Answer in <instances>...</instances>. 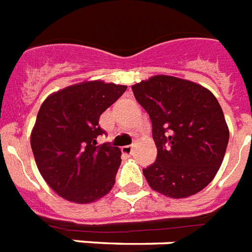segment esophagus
<instances>
[{
    "instance_id": "34e87169",
    "label": "esophagus",
    "mask_w": 252,
    "mask_h": 252,
    "mask_svg": "<svg viewBox=\"0 0 252 252\" xmlns=\"http://www.w3.org/2000/svg\"><path fill=\"white\" fill-rule=\"evenodd\" d=\"M121 152L124 153V155L131 156V155H132V152H134V148H132L131 145H127V147H122Z\"/></svg>"
}]
</instances>
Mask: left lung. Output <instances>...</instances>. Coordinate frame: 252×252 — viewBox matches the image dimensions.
Instances as JSON below:
<instances>
[{"label":"left lung","mask_w":252,"mask_h":252,"mask_svg":"<svg viewBox=\"0 0 252 252\" xmlns=\"http://www.w3.org/2000/svg\"><path fill=\"white\" fill-rule=\"evenodd\" d=\"M148 112L157 159L143 170L155 192L187 198L201 192L223 163L229 128L219 101L193 81L157 74L131 86Z\"/></svg>","instance_id":"8db88e82"}]
</instances>
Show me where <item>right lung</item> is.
<instances>
[{"mask_svg": "<svg viewBox=\"0 0 252 252\" xmlns=\"http://www.w3.org/2000/svg\"><path fill=\"white\" fill-rule=\"evenodd\" d=\"M127 86L84 81L50 94L31 132L39 174L58 196L69 202L91 203L111 192L121 165V151L97 145L104 131L99 117Z\"/></svg>", "mask_w": 252, "mask_h": 252, "instance_id": "obj_1", "label": "right lung"}]
</instances>
